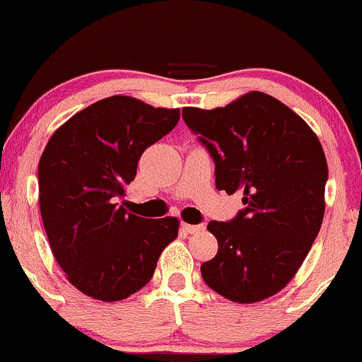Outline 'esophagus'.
<instances>
[{"mask_svg":"<svg viewBox=\"0 0 362 362\" xmlns=\"http://www.w3.org/2000/svg\"><path fill=\"white\" fill-rule=\"evenodd\" d=\"M181 228L185 230L186 233H199L200 230H204V225H188V223H182Z\"/></svg>","mask_w":362,"mask_h":362,"instance_id":"obj_1","label":"esophagus"}]
</instances>
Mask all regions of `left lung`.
<instances>
[{
    "mask_svg": "<svg viewBox=\"0 0 362 362\" xmlns=\"http://www.w3.org/2000/svg\"><path fill=\"white\" fill-rule=\"evenodd\" d=\"M182 120L214 162L216 188L244 195L235 218L207 225L218 255L200 267L204 281L237 303L274 296L322 225L327 163L317 136L263 92L216 110L182 107Z\"/></svg>",
    "mask_w": 362,
    "mask_h": 362,
    "instance_id": "left-lung-1",
    "label": "left lung"
}]
</instances>
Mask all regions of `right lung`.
I'll list each match as a JSON object with an SVG mask.
<instances>
[{"instance_id":"add662e5","label":"right lung","mask_w":362,"mask_h":362,"mask_svg":"<svg viewBox=\"0 0 362 362\" xmlns=\"http://www.w3.org/2000/svg\"><path fill=\"white\" fill-rule=\"evenodd\" d=\"M177 122L180 110L113 95L71 117L45 146L38 165L45 232L83 294L118 301L139 291L177 237L176 218H141L120 206L143 151Z\"/></svg>"}]
</instances>
